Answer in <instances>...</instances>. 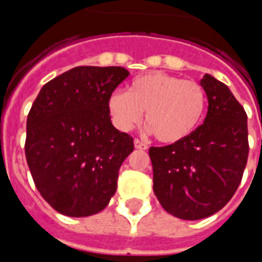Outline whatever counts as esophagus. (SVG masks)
<instances>
[{"label":"esophagus","mask_w":262,"mask_h":262,"mask_svg":"<svg viewBox=\"0 0 262 262\" xmlns=\"http://www.w3.org/2000/svg\"><path fill=\"white\" fill-rule=\"evenodd\" d=\"M135 147L139 148V150H147L148 146H147V144H146V143L140 142L139 139H136V140H135Z\"/></svg>","instance_id":"1"}]
</instances>
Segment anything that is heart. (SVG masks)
Instances as JSON below:
<instances>
[{"mask_svg": "<svg viewBox=\"0 0 262 262\" xmlns=\"http://www.w3.org/2000/svg\"><path fill=\"white\" fill-rule=\"evenodd\" d=\"M206 109V92L192 80L154 71L132 81L127 92L115 91L108 111L115 126L132 130L146 112L148 130L165 144L187 139L196 129Z\"/></svg>", "mask_w": 262, "mask_h": 262, "instance_id": "obj_1", "label": "heart"}]
</instances>
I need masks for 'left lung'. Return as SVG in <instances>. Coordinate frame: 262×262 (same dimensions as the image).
Instances as JSON below:
<instances>
[{"label":"left lung","instance_id":"1","mask_svg":"<svg viewBox=\"0 0 262 262\" xmlns=\"http://www.w3.org/2000/svg\"><path fill=\"white\" fill-rule=\"evenodd\" d=\"M208 114L181 142L150 147L153 189L172 216L199 220L219 212L242 182L248 157L247 115L229 86L205 74Z\"/></svg>","mask_w":262,"mask_h":262}]
</instances>
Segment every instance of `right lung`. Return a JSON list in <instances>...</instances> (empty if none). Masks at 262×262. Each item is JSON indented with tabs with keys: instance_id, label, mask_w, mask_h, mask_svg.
Returning a JSON list of instances; mask_svg holds the SVG:
<instances>
[{
	"instance_id": "right-lung-1",
	"label": "right lung",
	"mask_w": 262,
	"mask_h": 262,
	"mask_svg": "<svg viewBox=\"0 0 262 262\" xmlns=\"http://www.w3.org/2000/svg\"><path fill=\"white\" fill-rule=\"evenodd\" d=\"M123 67L81 66L42 86L26 120V161L37 191L59 213L85 217L108 206L133 139L111 122L108 99Z\"/></svg>"
}]
</instances>
